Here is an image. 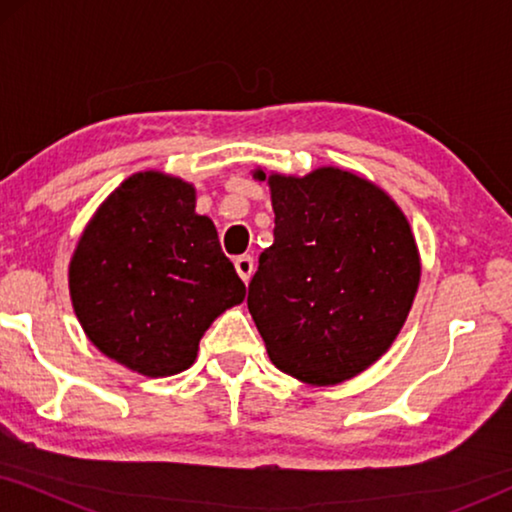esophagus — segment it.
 <instances>
[{"mask_svg":"<svg viewBox=\"0 0 512 512\" xmlns=\"http://www.w3.org/2000/svg\"><path fill=\"white\" fill-rule=\"evenodd\" d=\"M235 270H237V275L242 277V282H249L251 275H254V258H251V256H237L235 258Z\"/></svg>","mask_w":512,"mask_h":512,"instance_id":"34e87169","label":"esophagus"}]
</instances>
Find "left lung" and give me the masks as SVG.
Listing matches in <instances>:
<instances>
[{
  "label": "left lung",
  "instance_id": "obj_1",
  "mask_svg": "<svg viewBox=\"0 0 512 512\" xmlns=\"http://www.w3.org/2000/svg\"><path fill=\"white\" fill-rule=\"evenodd\" d=\"M268 184L275 242L249 282L251 317L286 375L349 380L408 319L422 270L410 223L382 188L338 167Z\"/></svg>",
  "mask_w": 512,
  "mask_h": 512
}]
</instances>
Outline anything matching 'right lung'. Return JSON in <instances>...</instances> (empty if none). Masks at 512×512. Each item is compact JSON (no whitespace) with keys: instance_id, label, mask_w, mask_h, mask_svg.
<instances>
[{"instance_id":"1","label":"right lung","mask_w":512,"mask_h":512,"mask_svg":"<svg viewBox=\"0 0 512 512\" xmlns=\"http://www.w3.org/2000/svg\"><path fill=\"white\" fill-rule=\"evenodd\" d=\"M69 293L90 342L130 370L165 377L198 356L209 324L247 286L221 251L195 188L160 172L125 179L97 209L69 263Z\"/></svg>"}]
</instances>
